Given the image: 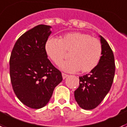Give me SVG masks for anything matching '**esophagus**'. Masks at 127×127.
I'll list each match as a JSON object with an SVG mask.
<instances>
[{
	"label": "esophagus",
	"instance_id": "1",
	"mask_svg": "<svg viewBox=\"0 0 127 127\" xmlns=\"http://www.w3.org/2000/svg\"><path fill=\"white\" fill-rule=\"evenodd\" d=\"M62 76H63V79H65L67 76H68V75L66 74H65V73H62Z\"/></svg>",
	"mask_w": 127,
	"mask_h": 127
}]
</instances>
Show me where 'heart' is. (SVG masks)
<instances>
[{"instance_id": "1", "label": "heart", "mask_w": 127, "mask_h": 127, "mask_svg": "<svg viewBox=\"0 0 127 127\" xmlns=\"http://www.w3.org/2000/svg\"><path fill=\"white\" fill-rule=\"evenodd\" d=\"M45 52L50 59L59 64L68 53L70 59L60 64L66 72H89L98 65L102 56V44L88 34L73 32L65 34L60 39L49 38L45 43Z\"/></svg>"}]
</instances>
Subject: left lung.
<instances>
[{"label":"left lung","instance_id":"obj_1","mask_svg":"<svg viewBox=\"0 0 127 127\" xmlns=\"http://www.w3.org/2000/svg\"><path fill=\"white\" fill-rule=\"evenodd\" d=\"M102 56L98 65L89 74L79 77V87L74 91V98L80 107L91 110L100 104L108 94L115 76V57L108 42L99 36Z\"/></svg>","mask_w":127,"mask_h":127}]
</instances>
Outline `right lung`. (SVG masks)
<instances>
[{
	"label": "right lung",
	"mask_w": 127,
	"mask_h": 127,
	"mask_svg": "<svg viewBox=\"0 0 127 127\" xmlns=\"http://www.w3.org/2000/svg\"><path fill=\"white\" fill-rule=\"evenodd\" d=\"M51 27L39 25L16 40L10 58V76L17 98L31 109H40L62 81L60 70L48 59L45 43Z\"/></svg>",
	"instance_id": "add662e5"
}]
</instances>
